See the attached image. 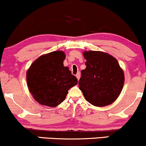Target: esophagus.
Masks as SVG:
<instances>
[{
    "instance_id": "1",
    "label": "esophagus",
    "mask_w": 146,
    "mask_h": 146,
    "mask_svg": "<svg viewBox=\"0 0 146 146\" xmlns=\"http://www.w3.org/2000/svg\"><path fill=\"white\" fill-rule=\"evenodd\" d=\"M76 78H78V80H80V72H78V73L76 74Z\"/></svg>"
}]
</instances>
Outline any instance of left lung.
Returning <instances> with one entry per match:
<instances>
[{
    "instance_id": "1",
    "label": "left lung",
    "mask_w": 146,
    "mask_h": 146,
    "mask_svg": "<svg viewBox=\"0 0 146 146\" xmlns=\"http://www.w3.org/2000/svg\"><path fill=\"white\" fill-rule=\"evenodd\" d=\"M86 68L81 71L80 89L86 101L95 106L113 103L119 96L124 83V74L114 57L102 51L83 53Z\"/></svg>"
}]
</instances>
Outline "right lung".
Segmentation results:
<instances>
[{"label":"right lung","mask_w":146,"mask_h":146,"mask_svg":"<svg viewBox=\"0 0 146 146\" xmlns=\"http://www.w3.org/2000/svg\"><path fill=\"white\" fill-rule=\"evenodd\" d=\"M63 51L43 55L31 64L27 72L29 92L36 102L43 106L56 107L65 100L70 88L78 79L63 64Z\"/></svg>","instance_id":"1"}]
</instances>
